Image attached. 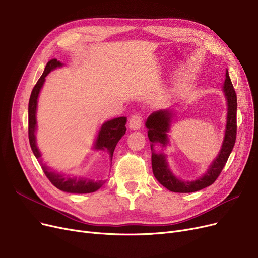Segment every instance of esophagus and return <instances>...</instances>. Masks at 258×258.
Here are the masks:
<instances>
[{
	"label": "esophagus",
	"mask_w": 258,
	"mask_h": 258,
	"mask_svg": "<svg viewBox=\"0 0 258 258\" xmlns=\"http://www.w3.org/2000/svg\"><path fill=\"white\" fill-rule=\"evenodd\" d=\"M142 124V117L139 114H135L131 117L128 121V126L133 131H137L141 127Z\"/></svg>",
	"instance_id": "esophagus-1"
}]
</instances>
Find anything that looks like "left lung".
I'll use <instances>...</instances> for the list:
<instances>
[{"instance_id": "1", "label": "left lung", "mask_w": 258, "mask_h": 258, "mask_svg": "<svg viewBox=\"0 0 258 258\" xmlns=\"http://www.w3.org/2000/svg\"><path fill=\"white\" fill-rule=\"evenodd\" d=\"M222 91L227 102V117L224 138L221 145V150L206 171L201 177L192 181H184L175 175L168 163L167 155L165 154L167 146L170 144L168 133L171 131L172 120L175 116L173 108H164L152 113L145 121V126L148 130L147 136L151 141L152 150V166L155 178L172 192L189 194L199 191L203 188L210 186L222 172L226 162L231 154L236 139V110L237 98L234 88L230 79L228 70L226 71L225 81ZM156 145L161 146V151L158 152L154 150Z\"/></svg>"}]
</instances>
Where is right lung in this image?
I'll return each instance as SVG.
<instances>
[{
    "mask_svg": "<svg viewBox=\"0 0 258 258\" xmlns=\"http://www.w3.org/2000/svg\"><path fill=\"white\" fill-rule=\"evenodd\" d=\"M63 67V63L57 59H51L44 70L43 75L37 80L36 85L34 86L30 99H29V105H28V121H29V142L31 150L35 156V158L38 160L40 166H42L46 177L49 179V181L58 188L59 190L69 192V194H91L97 191L98 189L104 184L103 180H89L86 178L81 177H75V175H66L63 173L57 172L54 170L47 164L43 163L42 159V153H40L39 148L36 143V130H37V121H36V111H37V100L39 93L43 89V86L45 84L46 77L48 74L52 71H54L57 68ZM126 117H118L111 120L105 121L104 123L101 124L96 137H95L94 143L92 148L94 151L97 152H106L110 156V160L113 159V154L115 151V147L118 143V141L124 136L126 127Z\"/></svg>",
    "mask_w": 258,
    "mask_h": 258,
    "instance_id": "obj_1",
    "label": "right lung"
}]
</instances>
